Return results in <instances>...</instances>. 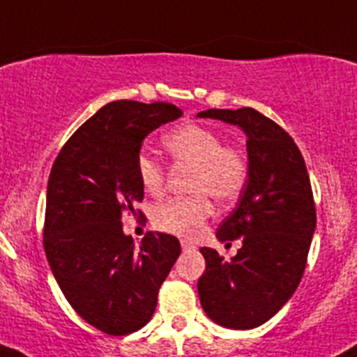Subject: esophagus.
Segmentation results:
<instances>
[{
    "instance_id": "obj_1",
    "label": "esophagus",
    "mask_w": 357,
    "mask_h": 357,
    "mask_svg": "<svg viewBox=\"0 0 357 357\" xmlns=\"http://www.w3.org/2000/svg\"><path fill=\"white\" fill-rule=\"evenodd\" d=\"M181 248H183V252H194V250H197V246H195L192 241L181 239Z\"/></svg>"
}]
</instances>
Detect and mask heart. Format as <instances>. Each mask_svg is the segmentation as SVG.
Instances as JSON below:
<instances>
[{"label":"heart","mask_w":357,"mask_h":357,"mask_svg":"<svg viewBox=\"0 0 357 357\" xmlns=\"http://www.w3.org/2000/svg\"><path fill=\"white\" fill-rule=\"evenodd\" d=\"M163 144L178 162L195 167L192 192L188 199H171L153 209V222L162 231L197 238L213 206L206 194L220 202L234 199L248 178V162L239 149L229 148L224 139L201 125H183L165 135ZM137 174L149 195L163 192V169L149 153L137 158Z\"/></svg>","instance_id":"heart-1"}]
</instances>
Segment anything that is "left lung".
<instances>
[{
  "instance_id": "1",
  "label": "left lung",
  "mask_w": 357,
  "mask_h": 357,
  "mask_svg": "<svg viewBox=\"0 0 357 357\" xmlns=\"http://www.w3.org/2000/svg\"><path fill=\"white\" fill-rule=\"evenodd\" d=\"M197 118L238 126L248 153L238 208L216 231L218 241L241 238V248L224 261L202 246L199 299L218 326L254 329L278 314L301 282L317 220L308 171L291 135L255 109H208Z\"/></svg>"
}]
</instances>
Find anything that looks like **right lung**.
Masks as SVG:
<instances>
[{"label": "right lung", "instance_id": "add662e5", "mask_svg": "<svg viewBox=\"0 0 357 357\" xmlns=\"http://www.w3.org/2000/svg\"><path fill=\"white\" fill-rule=\"evenodd\" d=\"M172 103L118 100L103 105L59 151L47 185L43 246L72 308L88 324L123 336L149 322L160 285L181 254L178 238L148 232L135 246L123 211L142 201V141L181 118Z\"/></svg>", "mask_w": 357, "mask_h": 357}]
</instances>
